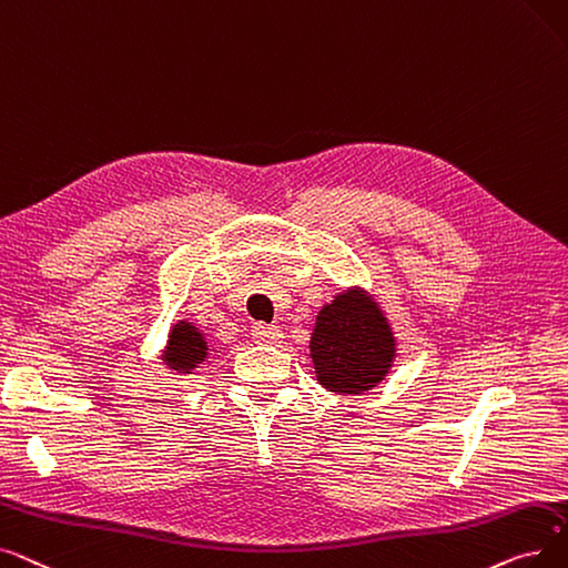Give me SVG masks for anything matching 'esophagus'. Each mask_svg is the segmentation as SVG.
Instances as JSON below:
<instances>
[{
    "label": "esophagus",
    "instance_id": "1",
    "mask_svg": "<svg viewBox=\"0 0 568 568\" xmlns=\"http://www.w3.org/2000/svg\"><path fill=\"white\" fill-rule=\"evenodd\" d=\"M252 337L258 344H277V342L284 339V333L277 326H265V323H256L254 331H252Z\"/></svg>",
    "mask_w": 568,
    "mask_h": 568
}]
</instances>
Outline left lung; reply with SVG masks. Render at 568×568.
Returning <instances> with one entry per match:
<instances>
[{"label":"left lung","mask_w":568,"mask_h":568,"mask_svg":"<svg viewBox=\"0 0 568 568\" xmlns=\"http://www.w3.org/2000/svg\"><path fill=\"white\" fill-rule=\"evenodd\" d=\"M397 337L374 295L348 286L318 307L310 337V361L318 386L337 395H361L379 386L397 361Z\"/></svg>","instance_id":"1"}]
</instances>
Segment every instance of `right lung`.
Masks as SVG:
<instances>
[{"label":"right lung","mask_w":568,"mask_h":568,"mask_svg":"<svg viewBox=\"0 0 568 568\" xmlns=\"http://www.w3.org/2000/svg\"><path fill=\"white\" fill-rule=\"evenodd\" d=\"M212 354L207 335L196 326L194 321L178 318L171 323L166 344L161 348V365L166 369L180 374V376H192L199 372L201 365L207 363Z\"/></svg>","instance_id":"1"}]
</instances>
